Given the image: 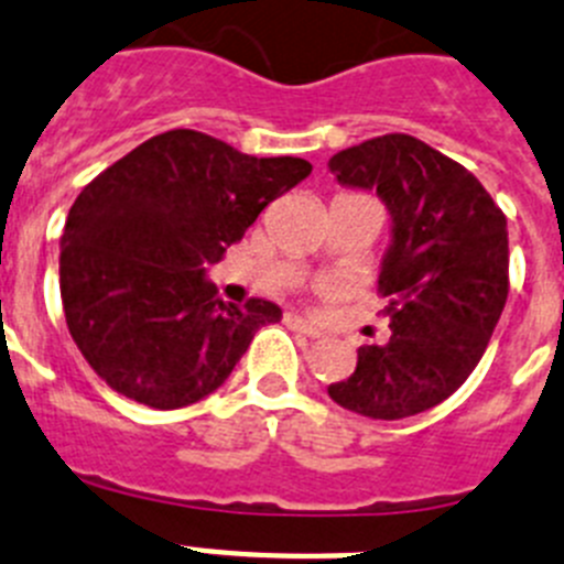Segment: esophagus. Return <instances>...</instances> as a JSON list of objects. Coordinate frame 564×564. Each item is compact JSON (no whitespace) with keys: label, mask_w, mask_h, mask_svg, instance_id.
Instances as JSON below:
<instances>
[{"label":"esophagus","mask_w":564,"mask_h":564,"mask_svg":"<svg viewBox=\"0 0 564 564\" xmlns=\"http://www.w3.org/2000/svg\"><path fill=\"white\" fill-rule=\"evenodd\" d=\"M286 326L297 334H306V337H319V334H323L317 326H314L312 319L301 317V314H292V312L286 314Z\"/></svg>","instance_id":"obj_1"}]
</instances>
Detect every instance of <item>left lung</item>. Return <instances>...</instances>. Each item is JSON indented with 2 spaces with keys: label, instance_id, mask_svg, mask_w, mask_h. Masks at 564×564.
I'll use <instances>...</instances> for the list:
<instances>
[{
  "label": "left lung",
  "instance_id": "8db88e82",
  "mask_svg": "<svg viewBox=\"0 0 564 564\" xmlns=\"http://www.w3.org/2000/svg\"><path fill=\"white\" fill-rule=\"evenodd\" d=\"M328 169L339 185L377 191L390 213L379 272L390 339L362 345L357 370L328 395L368 419L424 413L466 382L503 314L506 216L464 165L410 134L365 140Z\"/></svg>",
  "mask_w": 564,
  "mask_h": 564
}]
</instances>
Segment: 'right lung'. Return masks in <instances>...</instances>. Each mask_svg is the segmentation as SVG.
I'll list each match as a JSON object with an SVG mask.
<instances>
[{"instance_id": "obj_1", "label": "right lung", "mask_w": 564, "mask_h": 564, "mask_svg": "<svg viewBox=\"0 0 564 564\" xmlns=\"http://www.w3.org/2000/svg\"><path fill=\"white\" fill-rule=\"evenodd\" d=\"M312 174L301 156H250L174 129L95 176L61 236V303L75 345L111 390L176 410L221 388L281 308L225 303L207 263Z\"/></svg>"}]
</instances>
